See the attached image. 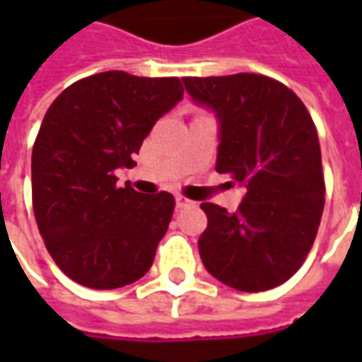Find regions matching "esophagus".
Wrapping results in <instances>:
<instances>
[{
  "mask_svg": "<svg viewBox=\"0 0 362 362\" xmlns=\"http://www.w3.org/2000/svg\"><path fill=\"white\" fill-rule=\"evenodd\" d=\"M176 205H178V207H189V205H196V202H192L189 197L178 194V196H176Z\"/></svg>",
  "mask_w": 362,
  "mask_h": 362,
  "instance_id": "1",
  "label": "esophagus"
}]
</instances>
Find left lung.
<instances>
[{
  "label": "left lung",
  "instance_id": "1",
  "mask_svg": "<svg viewBox=\"0 0 362 362\" xmlns=\"http://www.w3.org/2000/svg\"><path fill=\"white\" fill-rule=\"evenodd\" d=\"M189 96L217 112V173L246 186L236 213L202 204L199 256L228 287L259 293L291 279L310 252L326 202L316 126L303 100L259 74L184 77Z\"/></svg>",
  "mask_w": 362,
  "mask_h": 362
}]
</instances>
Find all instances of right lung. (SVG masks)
I'll return each instance as SVG.
<instances>
[{
  "mask_svg": "<svg viewBox=\"0 0 362 362\" xmlns=\"http://www.w3.org/2000/svg\"><path fill=\"white\" fill-rule=\"evenodd\" d=\"M184 95L178 77L104 71L50 104L33 147V209L46 250L69 279L118 288L149 272L174 213L168 192L119 188L165 112Z\"/></svg>",
  "mask_w": 362,
  "mask_h": 362,
  "instance_id": "right-lung-1",
  "label": "right lung"
}]
</instances>
